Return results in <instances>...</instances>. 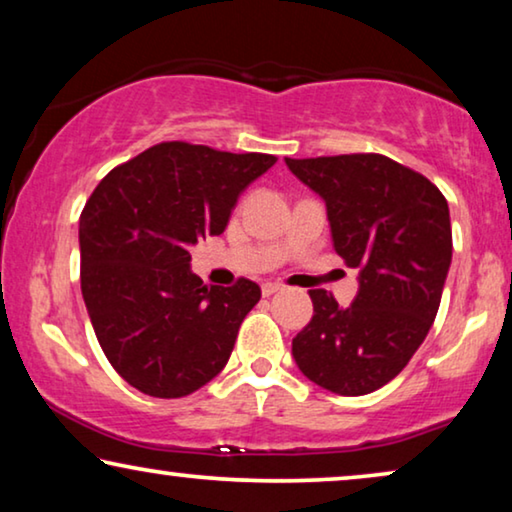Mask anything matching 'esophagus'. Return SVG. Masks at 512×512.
Wrapping results in <instances>:
<instances>
[{
	"mask_svg": "<svg viewBox=\"0 0 512 512\" xmlns=\"http://www.w3.org/2000/svg\"><path fill=\"white\" fill-rule=\"evenodd\" d=\"M261 291H263V296H272V293L282 291V284H277V282H265V284L261 286Z\"/></svg>",
	"mask_w": 512,
	"mask_h": 512,
	"instance_id": "1",
	"label": "esophagus"
}]
</instances>
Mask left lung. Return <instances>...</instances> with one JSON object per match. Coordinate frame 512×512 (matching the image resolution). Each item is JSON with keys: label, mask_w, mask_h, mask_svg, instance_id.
<instances>
[{"label": "left lung", "mask_w": 512, "mask_h": 512, "mask_svg": "<svg viewBox=\"0 0 512 512\" xmlns=\"http://www.w3.org/2000/svg\"><path fill=\"white\" fill-rule=\"evenodd\" d=\"M326 205L333 247L359 270L352 305L312 289V321L291 354L340 396L380 389L408 366L436 319L452 263L450 207L422 174L380 153L286 158Z\"/></svg>", "instance_id": "obj_1"}]
</instances>
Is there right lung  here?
<instances>
[{"label":"right lung","instance_id":"add662e5","mask_svg":"<svg viewBox=\"0 0 512 512\" xmlns=\"http://www.w3.org/2000/svg\"><path fill=\"white\" fill-rule=\"evenodd\" d=\"M277 163L165 142L118 165L79 219L81 293L104 356L125 382L181 398L221 373L261 289L202 284L191 247L221 235L244 188Z\"/></svg>","mask_w":512,"mask_h":512}]
</instances>
